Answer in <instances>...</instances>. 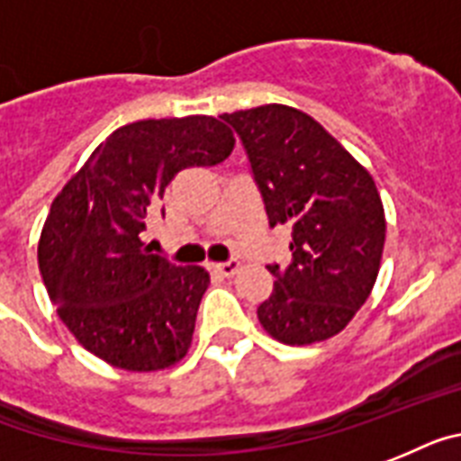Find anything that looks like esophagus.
Listing matches in <instances>:
<instances>
[{
  "mask_svg": "<svg viewBox=\"0 0 461 461\" xmlns=\"http://www.w3.org/2000/svg\"><path fill=\"white\" fill-rule=\"evenodd\" d=\"M212 269H215L218 274H222V276H234V274H239V269H241V262L239 260L218 262V265H212Z\"/></svg>",
  "mask_w": 461,
  "mask_h": 461,
  "instance_id": "esophagus-1",
  "label": "esophagus"
}]
</instances>
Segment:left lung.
<instances>
[{"instance_id":"left-lung-1","label":"left lung","mask_w":461,"mask_h":461,"mask_svg":"<svg viewBox=\"0 0 461 461\" xmlns=\"http://www.w3.org/2000/svg\"><path fill=\"white\" fill-rule=\"evenodd\" d=\"M241 138L269 224L293 230V262L258 319L274 339L303 347L347 328L380 272L386 220L375 180L316 119L288 105L222 114Z\"/></svg>"}]
</instances>
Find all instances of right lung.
I'll list each match as a JSON object with an SVG mask.
<instances>
[{
	"mask_svg": "<svg viewBox=\"0 0 461 461\" xmlns=\"http://www.w3.org/2000/svg\"><path fill=\"white\" fill-rule=\"evenodd\" d=\"M231 149L234 133L215 117L142 119L100 142L60 189L37 260L84 349L131 373L183 361L211 276L149 253L140 234L176 173L220 164Z\"/></svg>",
	"mask_w": 461,
	"mask_h": 461,
	"instance_id": "add662e5",
	"label": "right lung"
}]
</instances>
